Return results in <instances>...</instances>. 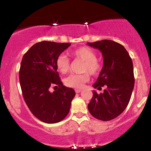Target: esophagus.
Returning <instances> with one entry per match:
<instances>
[{
    "mask_svg": "<svg viewBox=\"0 0 151 151\" xmlns=\"http://www.w3.org/2000/svg\"><path fill=\"white\" fill-rule=\"evenodd\" d=\"M81 89H75V92L76 93H79V92H81Z\"/></svg>",
    "mask_w": 151,
    "mask_h": 151,
    "instance_id": "esophagus-1",
    "label": "esophagus"
}]
</instances>
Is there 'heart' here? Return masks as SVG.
<instances>
[{
    "mask_svg": "<svg viewBox=\"0 0 151 151\" xmlns=\"http://www.w3.org/2000/svg\"><path fill=\"white\" fill-rule=\"evenodd\" d=\"M70 55L74 59L83 62L81 71L84 72L81 74H70L64 80L67 86L74 89H81L89 80V73L91 75H96L101 69V63L96 58L97 55L94 50L88 47H81L69 52ZM56 67L62 74H67L70 68V62L65 55H59L56 60Z\"/></svg>",
    "mask_w": 151,
    "mask_h": 151,
    "instance_id": "b5f03b06",
    "label": "heart"
}]
</instances>
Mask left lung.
Listing matches in <instances>:
<instances>
[{"mask_svg":"<svg viewBox=\"0 0 151 151\" xmlns=\"http://www.w3.org/2000/svg\"><path fill=\"white\" fill-rule=\"evenodd\" d=\"M98 49L104 58V65L94 89L104 92L93 91V97L88 104L90 114L99 120L111 121L119 116L129 104L134 87V74L132 60L124 46L114 41L103 40L87 42Z\"/></svg>","mask_w":151,"mask_h":151,"instance_id":"8db88e82","label":"left lung"}]
</instances>
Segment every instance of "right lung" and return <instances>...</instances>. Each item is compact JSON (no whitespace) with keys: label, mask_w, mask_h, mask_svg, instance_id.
<instances>
[{"label":"right lung","mask_w":151,"mask_h":151,"mask_svg":"<svg viewBox=\"0 0 151 151\" xmlns=\"http://www.w3.org/2000/svg\"><path fill=\"white\" fill-rule=\"evenodd\" d=\"M70 43L42 41L35 44L22 59L19 79L26 104L32 114L47 124L63 120L75 96L72 88L64 86L55 62ZM52 86L58 87L53 93Z\"/></svg>","instance_id":"right-lung-1"}]
</instances>
